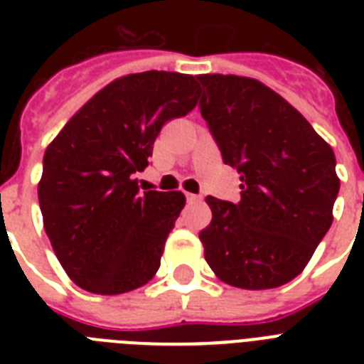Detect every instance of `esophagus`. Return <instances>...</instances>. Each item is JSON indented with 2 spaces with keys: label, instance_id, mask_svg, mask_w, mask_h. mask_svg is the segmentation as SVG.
<instances>
[{
  "label": "esophagus",
  "instance_id": "34e87169",
  "mask_svg": "<svg viewBox=\"0 0 364 364\" xmlns=\"http://www.w3.org/2000/svg\"><path fill=\"white\" fill-rule=\"evenodd\" d=\"M187 202H191V204H196V202H202V196L200 194H187Z\"/></svg>",
  "mask_w": 364,
  "mask_h": 364
}]
</instances>
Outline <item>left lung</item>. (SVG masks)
Returning <instances> with one entry per match:
<instances>
[{
  "label": "left lung",
  "mask_w": 364,
  "mask_h": 364,
  "mask_svg": "<svg viewBox=\"0 0 364 364\" xmlns=\"http://www.w3.org/2000/svg\"><path fill=\"white\" fill-rule=\"evenodd\" d=\"M198 81L200 113L242 181L238 204L205 198L213 213L200 232L205 260L232 287H279L304 270L333 225V149L262 82L219 73Z\"/></svg>",
  "instance_id": "8db88e82"
}]
</instances>
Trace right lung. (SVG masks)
<instances>
[{
  "instance_id": "1",
  "label": "right lung",
  "mask_w": 364,
  "mask_h": 364,
  "mask_svg": "<svg viewBox=\"0 0 364 364\" xmlns=\"http://www.w3.org/2000/svg\"><path fill=\"white\" fill-rule=\"evenodd\" d=\"M198 82L173 71L117 79L90 98L43 156V225L68 276L94 294H121L156 274L185 205L183 193L137 187L162 126L196 105Z\"/></svg>"
}]
</instances>
